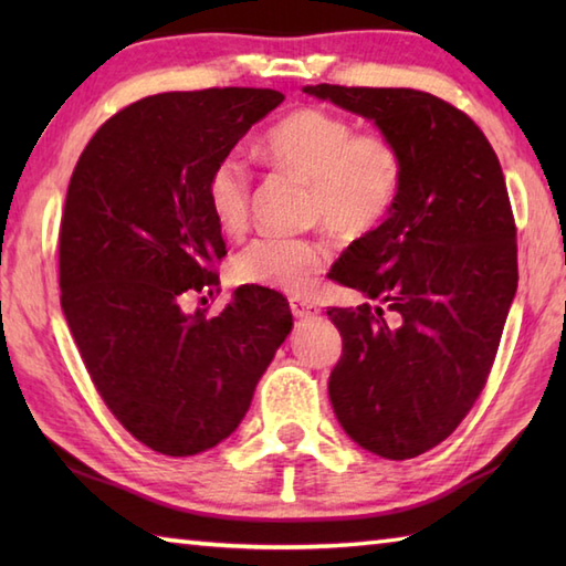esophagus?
<instances>
[{
    "mask_svg": "<svg viewBox=\"0 0 566 566\" xmlns=\"http://www.w3.org/2000/svg\"><path fill=\"white\" fill-rule=\"evenodd\" d=\"M290 308L296 318H311L321 314V308L316 304L306 302V298H290Z\"/></svg>",
    "mask_w": 566,
    "mask_h": 566,
    "instance_id": "34e87169",
    "label": "esophagus"
}]
</instances>
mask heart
<instances>
[{
  "label": "heart",
  "instance_id": "heart-1",
  "mask_svg": "<svg viewBox=\"0 0 566 566\" xmlns=\"http://www.w3.org/2000/svg\"><path fill=\"white\" fill-rule=\"evenodd\" d=\"M262 158L304 179L311 211L343 235L375 228L399 199L403 158L389 138L357 134L350 122L321 109H298L272 126L260 143ZM213 221L228 235L248 226L250 170L226 155L207 185ZM331 248L318 238H258L233 262L238 282L286 294H306L326 270Z\"/></svg>",
  "mask_w": 566,
  "mask_h": 566
}]
</instances>
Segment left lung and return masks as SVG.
<instances>
[{
  "label": "left lung",
  "instance_id": "8db88e82",
  "mask_svg": "<svg viewBox=\"0 0 566 566\" xmlns=\"http://www.w3.org/2000/svg\"><path fill=\"white\" fill-rule=\"evenodd\" d=\"M399 148V199L340 255L335 280L375 306L331 308L343 357L335 418L359 448L411 460L462 423L482 394L518 290L506 182L479 126L418 90L306 84Z\"/></svg>",
  "mask_w": 566,
  "mask_h": 566
}]
</instances>
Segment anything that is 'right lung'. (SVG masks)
Wrapping results in <instances>:
<instances>
[{
    "mask_svg": "<svg viewBox=\"0 0 566 566\" xmlns=\"http://www.w3.org/2000/svg\"><path fill=\"white\" fill-rule=\"evenodd\" d=\"M282 92H165L112 116L72 172L60 223V306L104 403L170 457L207 452L245 418L292 333L286 298L238 286L219 316L185 311L226 255L207 185Z\"/></svg>",
    "mask_w": 566,
    "mask_h": 566,
    "instance_id": "right-lung-1",
    "label": "right lung"
}]
</instances>
